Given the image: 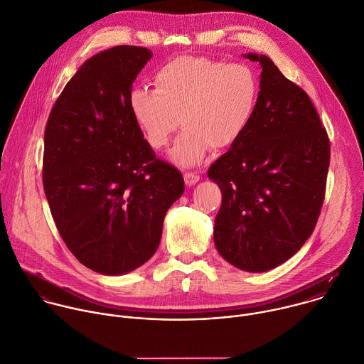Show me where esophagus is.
Instances as JSON below:
<instances>
[{
	"label": "esophagus",
	"mask_w": 364,
	"mask_h": 364,
	"mask_svg": "<svg viewBox=\"0 0 364 364\" xmlns=\"http://www.w3.org/2000/svg\"><path fill=\"white\" fill-rule=\"evenodd\" d=\"M199 175L198 173H195V172H185L183 173V179H185V183L188 185V186H192V185H195L198 181H199Z\"/></svg>",
	"instance_id": "1"
}]
</instances>
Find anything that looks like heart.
Segmentation results:
<instances>
[{"instance_id": "b5f03b06", "label": "heart", "mask_w": 364, "mask_h": 364, "mask_svg": "<svg viewBox=\"0 0 364 364\" xmlns=\"http://www.w3.org/2000/svg\"><path fill=\"white\" fill-rule=\"evenodd\" d=\"M155 90L135 88L131 114L154 149L178 136L171 159L181 166L203 161L209 151H223L249 129L260 97L257 74L246 64H228L205 57H179L154 75Z\"/></svg>"}]
</instances>
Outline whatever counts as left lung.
<instances>
[{"label":"left lung","instance_id":"obj_1","mask_svg":"<svg viewBox=\"0 0 364 364\" xmlns=\"http://www.w3.org/2000/svg\"><path fill=\"white\" fill-rule=\"evenodd\" d=\"M255 118L208 171L222 192L213 240L237 269L260 273L290 259L314 230L324 200L330 142L309 95L266 55Z\"/></svg>","mask_w":364,"mask_h":364}]
</instances>
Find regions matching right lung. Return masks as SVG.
<instances>
[{
    "label": "right lung",
    "mask_w": 364,
    "mask_h": 364,
    "mask_svg": "<svg viewBox=\"0 0 364 364\" xmlns=\"http://www.w3.org/2000/svg\"><path fill=\"white\" fill-rule=\"evenodd\" d=\"M151 58L148 48L119 46L87 60L46 127L43 182L57 229L84 266L107 276L154 256L185 189L131 114L132 84Z\"/></svg>",
    "instance_id": "add662e5"
}]
</instances>
